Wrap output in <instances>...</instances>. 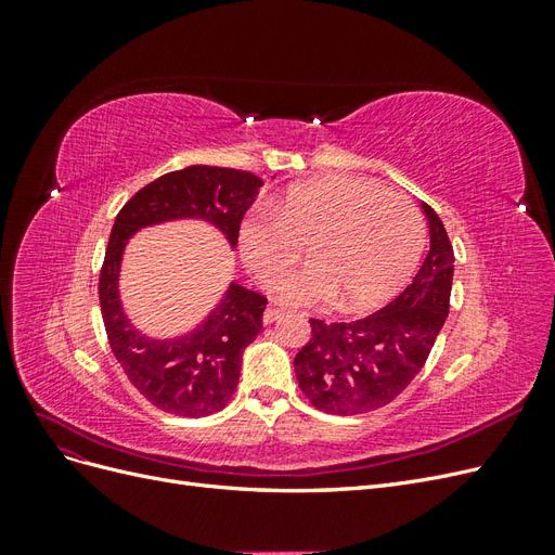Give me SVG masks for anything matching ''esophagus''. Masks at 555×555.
<instances>
[{"instance_id":"esophagus-1","label":"esophagus","mask_w":555,"mask_h":555,"mask_svg":"<svg viewBox=\"0 0 555 555\" xmlns=\"http://www.w3.org/2000/svg\"><path fill=\"white\" fill-rule=\"evenodd\" d=\"M284 317V310H280V308H268L266 312H263V324H273V322H278V319H282Z\"/></svg>"}]
</instances>
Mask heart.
<instances>
[{
    "instance_id": "obj_1",
    "label": "heart",
    "mask_w": 555,
    "mask_h": 555,
    "mask_svg": "<svg viewBox=\"0 0 555 555\" xmlns=\"http://www.w3.org/2000/svg\"><path fill=\"white\" fill-rule=\"evenodd\" d=\"M241 255L263 287H278L310 245L312 266L284 282L294 306L340 296L349 312L393 298L416 271L426 243L424 217L410 198L363 178L331 176L284 192L275 212L257 208L238 231Z\"/></svg>"
}]
</instances>
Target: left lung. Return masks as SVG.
Here are the masks:
<instances>
[{"label":"left lung","instance_id":"obj_1","mask_svg":"<svg viewBox=\"0 0 555 555\" xmlns=\"http://www.w3.org/2000/svg\"><path fill=\"white\" fill-rule=\"evenodd\" d=\"M430 249L405 292L354 322L310 319L312 335L294 359L300 391L326 414L379 410L422 371L449 314L453 247L447 229L422 204Z\"/></svg>","mask_w":555,"mask_h":555}]
</instances>
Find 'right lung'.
I'll return each mask as SVG.
<instances>
[{"instance_id": "1", "label": "right lung", "mask_w": 555, "mask_h": 555, "mask_svg": "<svg viewBox=\"0 0 555 555\" xmlns=\"http://www.w3.org/2000/svg\"><path fill=\"white\" fill-rule=\"evenodd\" d=\"M261 178L222 166H188L133 194L117 212L99 275V304L113 354L137 389L162 412L208 416L220 412L238 386L245 347L257 338L268 300L231 282L222 300L194 331L157 340L129 322L120 304V266L129 238L143 227L204 220L238 243L243 215L255 204Z\"/></svg>"}]
</instances>
